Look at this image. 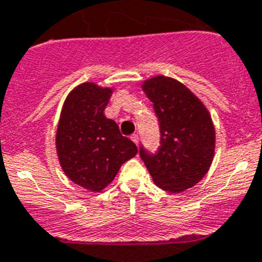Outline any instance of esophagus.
<instances>
[{
    "instance_id": "34e87169",
    "label": "esophagus",
    "mask_w": 262,
    "mask_h": 262,
    "mask_svg": "<svg viewBox=\"0 0 262 262\" xmlns=\"http://www.w3.org/2000/svg\"><path fill=\"white\" fill-rule=\"evenodd\" d=\"M131 140H133L134 143H135L136 145H138V143H139V136L136 135V134H134V135H131Z\"/></svg>"
}]
</instances>
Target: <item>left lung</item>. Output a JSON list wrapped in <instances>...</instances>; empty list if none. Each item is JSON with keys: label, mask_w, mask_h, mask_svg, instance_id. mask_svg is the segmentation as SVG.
I'll return each mask as SVG.
<instances>
[{"label": "left lung", "mask_w": 262, "mask_h": 262, "mask_svg": "<svg viewBox=\"0 0 262 262\" xmlns=\"http://www.w3.org/2000/svg\"><path fill=\"white\" fill-rule=\"evenodd\" d=\"M141 88L153 102L161 133L156 155L141 147V160L160 188L172 193L186 191L205 177L214 157L210 113L184 84L169 76L147 79Z\"/></svg>", "instance_id": "8db88e82"}]
</instances>
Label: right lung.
<instances>
[{"label":"right lung","instance_id":"right-lung-1","mask_svg":"<svg viewBox=\"0 0 262 262\" xmlns=\"http://www.w3.org/2000/svg\"><path fill=\"white\" fill-rule=\"evenodd\" d=\"M113 88L85 81L74 88L62 106L56 148L62 170L70 181L92 192H101L138 148L122 136L118 124L104 112Z\"/></svg>","mask_w":262,"mask_h":262}]
</instances>
